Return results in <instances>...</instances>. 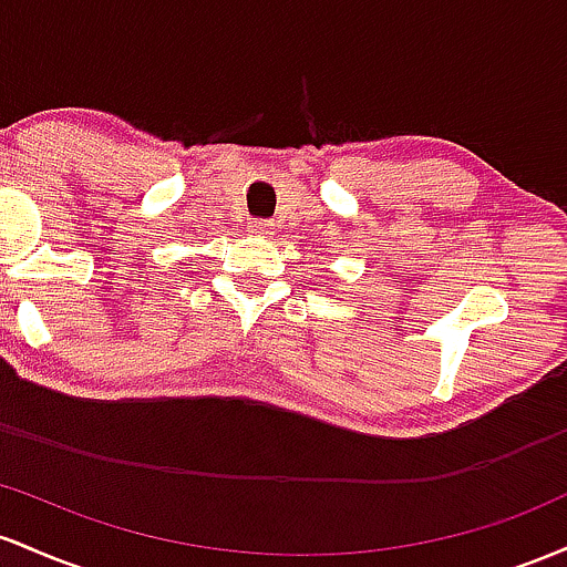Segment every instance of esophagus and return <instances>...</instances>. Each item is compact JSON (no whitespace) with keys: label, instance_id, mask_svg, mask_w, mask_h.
Listing matches in <instances>:
<instances>
[{"label":"esophagus","instance_id":"1","mask_svg":"<svg viewBox=\"0 0 567 567\" xmlns=\"http://www.w3.org/2000/svg\"><path fill=\"white\" fill-rule=\"evenodd\" d=\"M249 230L254 235H259V238H270V235L276 233V225L267 219H254V221H249Z\"/></svg>","mask_w":567,"mask_h":567}]
</instances>
